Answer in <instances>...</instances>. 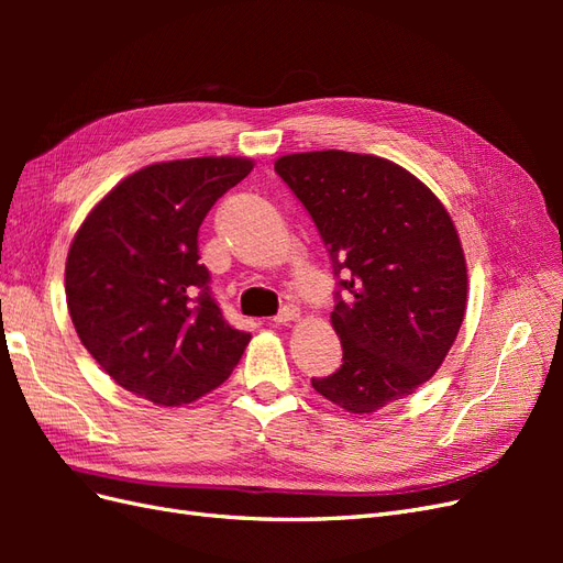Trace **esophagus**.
Here are the masks:
<instances>
[{"instance_id": "obj_1", "label": "esophagus", "mask_w": 563, "mask_h": 563, "mask_svg": "<svg viewBox=\"0 0 563 563\" xmlns=\"http://www.w3.org/2000/svg\"><path fill=\"white\" fill-rule=\"evenodd\" d=\"M298 308H296V305H284V308L279 310V314L275 317V319H272V321H275V323H286V321H294V319H298Z\"/></svg>"}]
</instances>
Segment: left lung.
Segmentation results:
<instances>
[{"label": "left lung", "instance_id": "left-lung-1", "mask_svg": "<svg viewBox=\"0 0 563 563\" xmlns=\"http://www.w3.org/2000/svg\"><path fill=\"white\" fill-rule=\"evenodd\" d=\"M275 172L310 211L343 277L331 312L343 366L312 387L356 416L413 395L444 364L467 310V263L446 207L376 155L296 152Z\"/></svg>", "mask_w": 563, "mask_h": 563}]
</instances>
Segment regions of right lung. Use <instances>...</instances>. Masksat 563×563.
<instances>
[{"mask_svg":"<svg viewBox=\"0 0 563 563\" xmlns=\"http://www.w3.org/2000/svg\"><path fill=\"white\" fill-rule=\"evenodd\" d=\"M249 157L157 162L119 180L84 218L65 261L81 345L131 395L192 404L223 385L251 333L211 298L199 225L253 172Z\"/></svg>","mask_w":563,"mask_h":563,"instance_id":"obj_1","label":"right lung"}]
</instances>
